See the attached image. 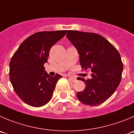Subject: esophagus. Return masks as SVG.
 I'll use <instances>...</instances> for the list:
<instances>
[{
	"mask_svg": "<svg viewBox=\"0 0 134 134\" xmlns=\"http://www.w3.org/2000/svg\"><path fill=\"white\" fill-rule=\"evenodd\" d=\"M66 76L69 77L70 81H72V82H74V81H76V77H72V76Z\"/></svg>",
	"mask_w": 134,
	"mask_h": 134,
	"instance_id": "esophagus-1",
	"label": "esophagus"
}]
</instances>
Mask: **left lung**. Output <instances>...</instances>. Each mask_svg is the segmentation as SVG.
I'll use <instances>...</instances> for the list:
<instances>
[{"label":"left lung","instance_id":"1","mask_svg":"<svg viewBox=\"0 0 134 134\" xmlns=\"http://www.w3.org/2000/svg\"><path fill=\"white\" fill-rule=\"evenodd\" d=\"M66 37L80 55L81 68L91 71V77L84 81L85 88L77 93L82 103L98 105L107 100L119 85L122 78L123 64L115 47L105 38L94 33L68 30Z\"/></svg>","mask_w":134,"mask_h":134}]
</instances>
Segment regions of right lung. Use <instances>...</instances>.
Returning a JSON list of instances; mask_svg holds the SVG:
<instances>
[{
	"instance_id": "add662e5",
	"label": "right lung",
	"mask_w": 134,
	"mask_h": 134,
	"mask_svg": "<svg viewBox=\"0 0 134 134\" xmlns=\"http://www.w3.org/2000/svg\"><path fill=\"white\" fill-rule=\"evenodd\" d=\"M66 30L41 31L27 38L10 62V79L15 92L26 104L40 107L49 103L58 80L62 76H49L47 63L52 46L66 35Z\"/></svg>"
}]
</instances>
